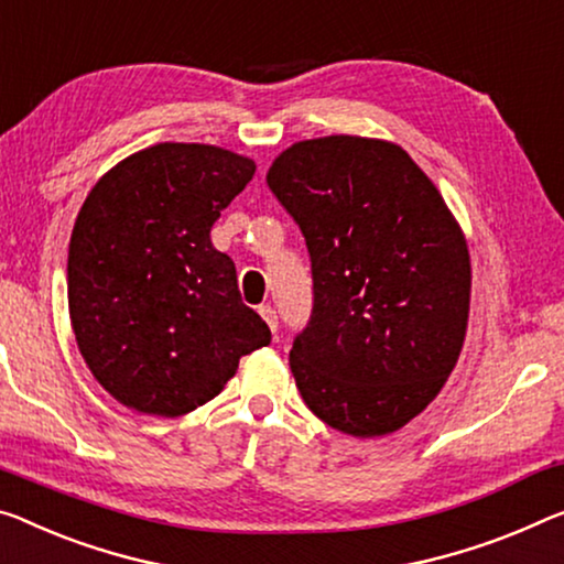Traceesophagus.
Wrapping results in <instances>:
<instances>
[{
	"mask_svg": "<svg viewBox=\"0 0 564 564\" xmlns=\"http://www.w3.org/2000/svg\"><path fill=\"white\" fill-rule=\"evenodd\" d=\"M259 315L264 317V323L270 325V330L276 333V325H280V319H276V310L272 305H262L259 307Z\"/></svg>",
	"mask_w": 564,
	"mask_h": 564,
	"instance_id": "34e87169",
	"label": "esophagus"
}]
</instances>
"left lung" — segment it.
<instances>
[{
    "mask_svg": "<svg viewBox=\"0 0 564 564\" xmlns=\"http://www.w3.org/2000/svg\"><path fill=\"white\" fill-rule=\"evenodd\" d=\"M267 184L305 237L312 315L290 368L307 409L348 436L403 429L464 348L471 262L464 231L401 145L300 141Z\"/></svg>",
    "mask_w": 564,
    "mask_h": 564,
    "instance_id": "8db88e82",
    "label": "left lung"
}]
</instances>
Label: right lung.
Instances as JSON below:
<instances>
[{"mask_svg":"<svg viewBox=\"0 0 564 564\" xmlns=\"http://www.w3.org/2000/svg\"><path fill=\"white\" fill-rule=\"evenodd\" d=\"M254 161L206 143H159L90 188L67 254V305L95 380L138 413L176 419L221 393L272 333L241 302L212 227Z\"/></svg>","mask_w":564,"mask_h":564,"instance_id":"obj_1","label":"right lung"}]
</instances>
